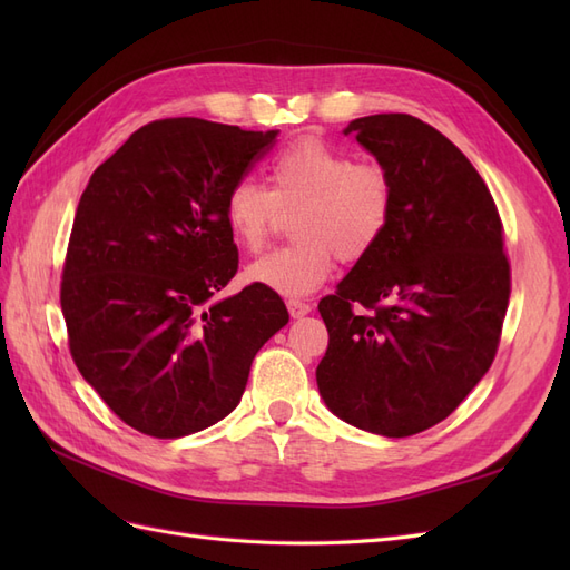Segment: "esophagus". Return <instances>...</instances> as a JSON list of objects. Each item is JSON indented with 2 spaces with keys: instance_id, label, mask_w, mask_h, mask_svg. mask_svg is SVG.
I'll list each match as a JSON object with an SVG mask.
<instances>
[{
  "instance_id": "1",
  "label": "esophagus",
  "mask_w": 570,
  "mask_h": 570,
  "mask_svg": "<svg viewBox=\"0 0 570 570\" xmlns=\"http://www.w3.org/2000/svg\"><path fill=\"white\" fill-rule=\"evenodd\" d=\"M287 308H289V316L292 318H302L306 314H312V304H306L302 299H289L287 302Z\"/></svg>"
}]
</instances>
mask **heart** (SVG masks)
Returning <instances> with one entry per match:
<instances>
[{
  "instance_id": "b5f03b06",
  "label": "heart",
  "mask_w": 570,
  "mask_h": 570,
  "mask_svg": "<svg viewBox=\"0 0 570 570\" xmlns=\"http://www.w3.org/2000/svg\"><path fill=\"white\" fill-rule=\"evenodd\" d=\"M271 187L252 178L230 185L223 216L239 245L258 252L292 216L295 243L247 268V281L285 297L312 295L342 262H361L385 237L394 214V183L381 164L354 161L352 154L318 137L283 147L268 164Z\"/></svg>"
}]
</instances>
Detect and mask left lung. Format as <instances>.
Returning <instances> with one entry per match:
<instances>
[{
	"label": "left lung",
	"instance_id": "left-lung-1",
	"mask_svg": "<svg viewBox=\"0 0 570 570\" xmlns=\"http://www.w3.org/2000/svg\"><path fill=\"white\" fill-rule=\"evenodd\" d=\"M394 183L385 237L318 302L316 368L337 419L385 438L438 425L492 366L511 295L504 226L463 151L409 114L344 128Z\"/></svg>",
	"mask_w": 570,
	"mask_h": 570
}]
</instances>
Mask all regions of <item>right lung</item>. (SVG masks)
<instances>
[{"instance_id":"add662e5","label":"right lung","mask_w":570,"mask_h":570,"mask_svg":"<svg viewBox=\"0 0 570 570\" xmlns=\"http://www.w3.org/2000/svg\"><path fill=\"white\" fill-rule=\"evenodd\" d=\"M278 130L161 118L101 164L78 202L61 275L68 350L116 416L174 440L226 419L252 361L289 321L278 292L237 273L223 216Z\"/></svg>"}]
</instances>
